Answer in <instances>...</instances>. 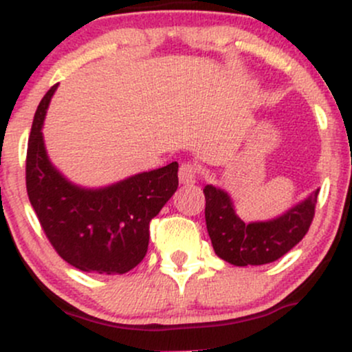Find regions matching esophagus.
<instances>
[{
    "mask_svg": "<svg viewBox=\"0 0 352 352\" xmlns=\"http://www.w3.org/2000/svg\"><path fill=\"white\" fill-rule=\"evenodd\" d=\"M197 167L193 164H182L179 168V180L180 184L188 185V184H195L197 180Z\"/></svg>",
    "mask_w": 352,
    "mask_h": 352,
    "instance_id": "1",
    "label": "esophagus"
}]
</instances>
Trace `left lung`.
Returning <instances> with one entry per match:
<instances>
[{"mask_svg":"<svg viewBox=\"0 0 352 352\" xmlns=\"http://www.w3.org/2000/svg\"><path fill=\"white\" fill-rule=\"evenodd\" d=\"M205 221L217 256L235 266L276 261L296 246L309 230L319 188L281 215L245 223L236 215L232 195L221 187L205 185Z\"/></svg>","mask_w":352,"mask_h":352,"instance_id":"obj_1","label":"left lung"}]
</instances>
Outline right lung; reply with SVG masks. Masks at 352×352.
I'll list each match as a JSON object with an SVG mask.
<instances>
[{"instance_id": "1", "label": "right lung", "mask_w": 352, "mask_h": 352, "mask_svg": "<svg viewBox=\"0 0 352 352\" xmlns=\"http://www.w3.org/2000/svg\"><path fill=\"white\" fill-rule=\"evenodd\" d=\"M58 84L46 92L31 127L26 188L31 207L64 261L86 273L124 274L144 260L148 225L179 187V164L140 172L106 187H82L56 168L43 125Z\"/></svg>"}]
</instances>
